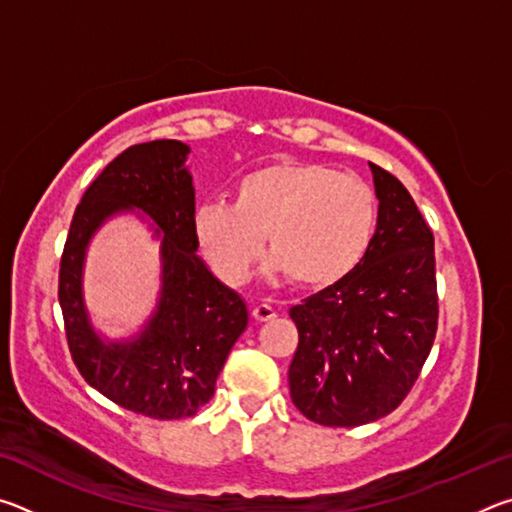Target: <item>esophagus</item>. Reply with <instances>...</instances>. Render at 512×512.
<instances>
[{
    "instance_id": "obj_1",
    "label": "esophagus",
    "mask_w": 512,
    "mask_h": 512,
    "mask_svg": "<svg viewBox=\"0 0 512 512\" xmlns=\"http://www.w3.org/2000/svg\"><path fill=\"white\" fill-rule=\"evenodd\" d=\"M253 316L255 320H259V323H266V320H273L277 316V311L271 305H257L253 309Z\"/></svg>"
}]
</instances>
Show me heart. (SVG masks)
<instances>
[{"label": "heart", "instance_id": "b5f03b06", "mask_svg": "<svg viewBox=\"0 0 512 512\" xmlns=\"http://www.w3.org/2000/svg\"><path fill=\"white\" fill-rule=\"evenodd\" d=\"M375 223L377 203L366 180L316 162H275L241 176L232 205L198 207L194 235L228 284L250 275L264 237L271 271L318 289L343 280L361 262Z\"/></svg>", "mask_w": 512, "mask_h": 512}]
</instances>
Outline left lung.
<instances>
[{
	"mask_svg": "<svg viewBox=\"0 0 512 512\" xmlns=\"http://www.w3.org/2000/svg\"><path fill=\"white\" fill-rule=\"evenodd\" d=\"M377 230L361 262L291 307V402L323 427H359L411 393L438 329L433 232L400 180L370 162Z\"/></svg>",
	"mask_w": 512,
	"mask_h": 512,
	"instance_id": "8db88e82",
	"label": "left lung"
}]
</instances>
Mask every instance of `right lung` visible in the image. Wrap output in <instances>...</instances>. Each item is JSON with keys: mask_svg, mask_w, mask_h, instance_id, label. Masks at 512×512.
<instances>
[{"mask_svg": "<svg viewBox=\"0 0 512 512\" xmlns=\"http://www.w3.org/2000/svg\"><path fill=\"white\" fill-rule=\"evenodd\" d=\"M178 140L135 144L119 153L76 205L60 257L58 302L76 368L121 409L180 420L212 400L216 377L248 325L246 302L196 255V196ZM137 206L163 230L161 302L142 335L106 344L82 305L80 275L87 241L108 215Z\"/></svg>", "mask_w": 512, "mask_h": 512, "instance_id": "add662e5", "label": "right lung"}]
</instances>
